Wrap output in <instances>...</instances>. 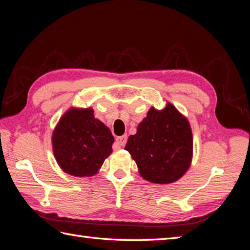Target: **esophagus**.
Returning <instances> with one entry per match:
<instances>
[{
    "label": "esophagus",
    "instance_id": "esophagus-1",
    "mask_svg": "<svg viewBox=\"0 0 250 250\" xmlns=\"http://www.w3.org/2000/svg\"><path fill=\"white\" fill-rule=\"evenodd\" d=\"M126 140H128V137H126V135L117 136V137H116V143H117V145H119V146H125V145L126 144Z\"/></svg>",
    "mask_w": 250,
    "mask_h": 250
}]
</instances>
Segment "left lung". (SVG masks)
Returning <instances> with one entry per match:
<instances>
[{
	"label": "left lung",
	"mask_w": 250,
	"mask_h": 250,
	"mask_svg": "<svg viewBox=\"0 0 250 250\" xmlns=\"http://www.w3.org/2000/svg\"><path fill=\"white\" fill-rule=\"evenodd\" d=\"M192 133L188 120L171 103L161 110L151 107L125 147L143 178L155 184L176 182L192 158Z\"/></svg>",
	"instance_id": "1"
}]
</instances>
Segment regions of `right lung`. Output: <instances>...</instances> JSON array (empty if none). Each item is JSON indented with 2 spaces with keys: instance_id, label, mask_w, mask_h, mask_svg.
Returning <instances> with one entry per match:
<instances>
[{
  "instance_id": "1",
  "label": "right lung",
  "mask_w": 250,
  "mask_h": 250,
  "mask_svg": "<svg viewBox=\"0 0 250 250\" xmlns=\"http://www.w3.org/2000/svg\"><path fill=\"white\" fill-rule=\"evenodd\" d=\"M114 136L92 108H71L62 116L52 135L57 162L73 176H92L113 148Z\"/></svg>"
}]
</instances>
